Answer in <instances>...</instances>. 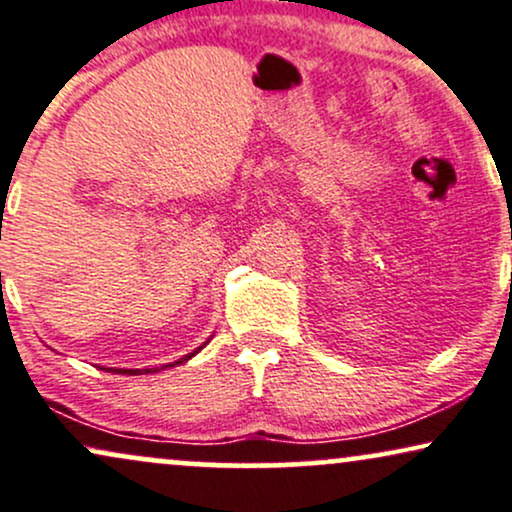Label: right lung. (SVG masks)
<instances>
[{"label": "right lung", "mask_w": 512, "mask_h": 512, "mask_svg": "<svg viewBox=\"0 0 512 512\" xmlns=\"http://www.w3.org/2000/svg\"><path fill=\"white\" fill-rule=\"evenodd\" d=\"M207 346V341L202 343L200 348H195L193 353H188V355H183V357H178L176 362H169V365H162V367H147V369H114V367H102V369H107V372H114V374H128V377H135V374H152V372H159V369H166V367H176V365H183V362H188L190 357H195L197 353H200L202 348Z\"/></svg>", "instance_id": "1"}]
</instances>
